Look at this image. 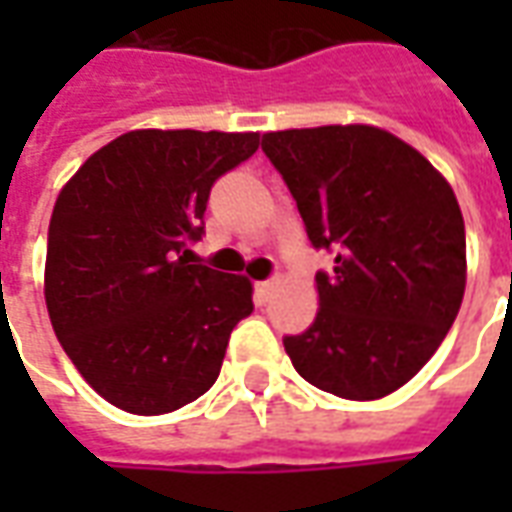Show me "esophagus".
I'll list each match as a JSON object with an SVG mask.
<instances>
[{
	"label": "esophagus",
	"mask_w": 512,
	"mask_h": 512,
	"mask_svg": "<svg viewBox=\"0 0 512 512\" xmlns=\"http://www.w3.org/2000/svg\"><path fill=\"white\" fill-rule=\"evenodd\" d=\"M274 290H277V279H266V282H257V299L268 301L274 296Z\"/></svg>",
	"instance_id": "esophagus-1"
}]
</instances>
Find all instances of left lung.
I'll return each instance as SVG.
<instances>
[{
    "label": "left lung",
    "mask_w": 512,
    "mask_h": 512,
    "mask_svg": "<svg viewBox=\"0 0 512 512\" xmlns=\"http://www.w3.org/2000/svg\"><path fill=\"white\" fill-rule=\"evenodd\" d=\"M312 246L337 249L315 274L318 315L285 351L304 381L378 400L436 354L466 290L455 191L419 150L384 128L318 126L263 134Z\"/></svg>",
    "instance_id": "left-lung-1"
}]
</instances>
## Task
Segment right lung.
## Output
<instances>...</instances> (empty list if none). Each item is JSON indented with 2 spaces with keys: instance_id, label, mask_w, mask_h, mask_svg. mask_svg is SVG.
<instances>
[{
  "instance_id": "right-lung-1",
  "label": "right lung",
  "mask_w": 512,
  "mask_h": 512,
  "mask_svg": "<svg viewBox=\"0 0 512 512\" xmlns=\"http://www.w3.org/2000/svg\"><path fill=\"white\" fill-rule=\"evenodd\" d=\"M260 134L139 128L76 169L54 202L43 296L57 340L98 395L156 417L205 395L252 282L189 260L216 178Z\"/></svg>"
}]
</instances>
